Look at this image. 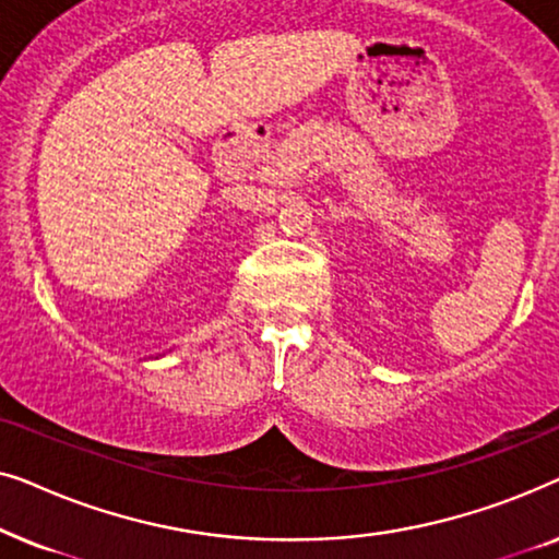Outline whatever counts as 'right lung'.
Wrapping results in <instances>:
<instances>
[{"label": "right lung", "instance_id": "add662e5", "mask_svg": "<svg viewBox=\"0 0 559 559\" xmlns=\"http://www.w3.org/2000/svg\"><path fill=\"white\" fill-rule=\"evenodd\" d=\"M159 356H165V354H157V358H159Z\"/></svg>", "mask_w": 559, "mask_h": 559}]
</instances>
